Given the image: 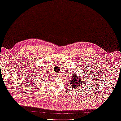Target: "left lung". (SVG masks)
Segmentation results:
<instances>
[{
  "mask_svg": "<svg viewBox=\"0 0 121 121\" xmlns=\"http://www.w3.org/2000/svg\"><path fill=\"white\" fill-rule=\"evenodd\" d=\"M70 81L71 83L70 86H71L73 88H74L75 87H79L82 84H84V81L82 80V78L78 77L76 73L73 74L71 80Z\"/></svg>",
  "mask_w": 121,
  "mask_h": 121,
  "instance_id": "obj_1",
  "label": "left lung"
}]
</instances>
